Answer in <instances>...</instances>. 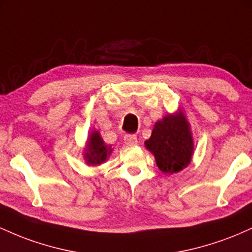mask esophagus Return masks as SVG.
<instances>
[{
  "label": "esophagus",
  "instance_id": "esophagus-1",
  "mask_svg": "<svg viewBox=\"0 0 252 252\" xmlns=\"http://www.w3.org/2000/svg\"><path fill=\"white\" fill-rule=\"evenodd\" d=\"M124 143H126V146H129V147L136 146V144L138 143L137 137H136L135 135H126V136H124Z\"/></svg>",
  "mask_w": 252,
  "mask_h": 252
}]
</instances>
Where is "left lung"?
<instances>
[{
  "label": "left lung",
  "instance_id": "left-lung-1",
  "mask_svg": "<svg viewBox=\"0 0 252 252\" xmlns=\"http://www.w3.org/2000/svg\"><path fill=\"white\" fill-rule=\"evenodd\" d=\"M144 147L154 155L161 172L173 174L186 168L192 161L194 142L184 110L178 109L155 122L152 136L144 142Z\"/></svg>",
  "mask_w": 252,
  "mask_h": 252
}]
</instances>
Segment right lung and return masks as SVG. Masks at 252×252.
Segmentation results:
<instances>
[{"mask_svg":"<svg viewBox=\"0 0 252 252\" xmlns=\"http://www.w3.org/2000/svg\"><path fill=\"white\" fill-rule=\"evenodd\" d=\"M84 160L88 166H99L108 160L112 153L111 146H106L98 130H92L84 147Z\"/></svg>","mask_w":252,"mask_h":252,"instance_id":"1","label":"right lung"}]
</instances>
